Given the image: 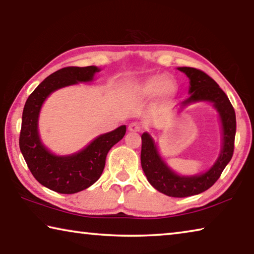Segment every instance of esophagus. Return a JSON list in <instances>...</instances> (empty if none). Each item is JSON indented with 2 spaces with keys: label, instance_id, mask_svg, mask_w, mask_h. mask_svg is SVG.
Returning <instances> with one entry per match:
<instances>
[{
  "label": "esophagus",
  "instance_id": "obj_1",
  "mask_svg": "<svg viewBox=\"0 0 254 254\" xmlns=\"http://www.w3.org/2000/svg\"><path fill=\"white\" fill-rule=\"evenodd\" d=\"M141 128H142L141 127V124L137 122H132L128 124V131H131V132H139V131H141Z\"/></svg>",
  "mask_w": 254,
  "mask_h": 254
}]
</instances>
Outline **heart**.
Returning a JSON list of instances; mask_svg holds the SVG:
<instances>
[{
  "label": "heart",
  "mask_w": 254,
  "mask_h": 254,
  "mask_svg": "<svg viewBox=\"0 0 254 254\" xmlns=\"http://www.w3.org/2000/svg\"><path fill=\"white\" fill-rule=\"evenodd\" d=\"M135 92L143 97H151L159 93L163 100H170L175 96L177 87L174 81L168 80L165 76H153L136 86Z\"/></svg>",
  "instance_id": "heart-1"
}]
</instances>
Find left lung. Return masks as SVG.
I'll return each instance as SVG.
<instances>
[{"mask_svg": "<svg viewBox=\"0 0 254 254\" xmlns=\"http://www.w3.org/2000/svg\"><path fill=\"white\" fill-rule=\"evenodd\" d=\"M178 70L185 72L189 78V96L180 104V109L196 102H209L220 114L223 130L222 150L213 167L206 173L184 177L174 173L158 152L157 145L149 133L141 135V166L147 176L148 182L157 189L170 197H188L207 190L230 162L234 151V139L236 132L235 112L229 97L220 86L204 71L191 67H179Z\"/></svg>", "mask_w": 254, "mask_h": 254, "instance_id": "obj_1", "label": "left lung"}]
</instances>
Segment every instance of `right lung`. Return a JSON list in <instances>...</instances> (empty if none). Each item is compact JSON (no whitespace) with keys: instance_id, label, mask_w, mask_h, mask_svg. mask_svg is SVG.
Wrapping results in <instances>:
<instances>
[{"instance_id":"obj_1","label":"right lung","mask_w":254,"mask_h":254,"mask_svg":"<svg viewBox=\"0 0 254 254\" xmlns=\"http://www.w3.org/2000/svg\"><path fill=\"white\" fill-rule=\"evenodd\" d=\"M95 66L65 67L38 85L25 102L20 132V150L30 171L38 182L60 194H75L97 182L104 170L107 152L126 134L127 127L101 134L87 147L70 156H56L42 144L38 132L41 106L51 93L81 81H91Z\"/></svg>"}]
</instances>
